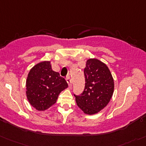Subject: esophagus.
Instances as JSON below:
<instances>
[{
    "label": "esophagus",
    "instance_id": "obj_1",
    "mask_svg": "<svg viewBox=\"0 0 146 146\" xmlns=\"http://www.w3.org/2000/svg\"><path fill=\"white\" fill-rule=\"evenodd\" d=\"M66 81L68 84L69 87H71L72 86V82H71V80H70V77H67L66 78Z\"/></svg>",
    "mask_w": 146,
    "mask_h": 146
}]
</instances>
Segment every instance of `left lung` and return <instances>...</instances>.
<instances>
[{"label": "left lung", "instance_id": "1", "mask_svg": "<svg viewBox=\"0 0 146 146\" xmlns=\"http://www.w3.org/2000/svg\"><path fill=\"white\" fill-rule=\"evenodd\" d=\"M85 88L76 96V104L84 114H95L107 107L114 93V79L107 65L96 58L87 60L84 68Z\"/></svg>", "mask_w": 146, "mask_h": 146}]
</instances>
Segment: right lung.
Returning a JSON list of instances; mask_svg holds the SVG:
<instances>
[{
	"instance_id": "obj_1",
	"label": "right lung",
	"mask_w": 146,
	"mask_h": 146,
	"mask_svg": "<svg viewBox=\"0 0 146 146\" xmlns=\"http://www.w3.org/2000/svg\"><path fill=\"white\" fill-rule=\"evenodd\" d=\"M68 84L59 73L52 70L50 61L36 64L26 81V95L29 104L38 111H45L56 102Z\"/></svg>"
}]
</instances>
